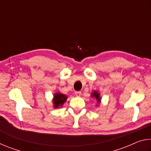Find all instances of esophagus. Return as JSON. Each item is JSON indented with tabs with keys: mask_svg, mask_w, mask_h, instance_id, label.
<instances>
[{
	"mask_svg": "<svg viewBox=\"0 0 151 151\" xmlns=\"http://www.w3.org/2000/svg\"><path fill=\"white\" fill-rule=\"evenodd\" d=\"M75 94L76 96H80L81 95V91H76Z\"/></svg>",
	"mask_w": 151,
	"mask_h": 151,
	"instance_id": "esophagus-1",
	"label": "esophagus"
}]
</instances>
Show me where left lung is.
<instances>
[{"instance_id": "obj_1", "label": "left lung", "mask_w": 151, "mask_h": 151, "mask_svg": "<svg viewBox=\"0 0 151 151\" xmlns=\"http://www.w3.org/2000/svg\"><path fill=\"white\" fill-rule=\"evenodd\" d=\"M91 96L92 97V98H94L96 99L97 104H98L96 106H98L101 102V97L100 96V93H99V92L96 91H93V93H92L91 94Z\"/></svg>"}]
</instances>
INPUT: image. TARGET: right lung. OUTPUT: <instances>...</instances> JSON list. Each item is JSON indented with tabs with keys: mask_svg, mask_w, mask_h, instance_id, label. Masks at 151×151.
Listing matches in <instances>:
<instances>
[{
	"mask_svg": "<svg viewBox=\"0 0 151 151\" xmlns=\"http://www.w3.org/2000/svg\"><path fill=\"white\" fill-rule=\"evenodd\" d=\"M68 96L65 95V94H62L60 93H56L53 95L52 99V103H53V107L55 109H57L58 107H60L63 105V104L65 103L66 101L67 100Z\"/></svg>",
	"mask_w": 151,
	"mask_h": 151,
	"instance_id": "right-lung-1",
	"label": "right lung"
}]
</instances>
